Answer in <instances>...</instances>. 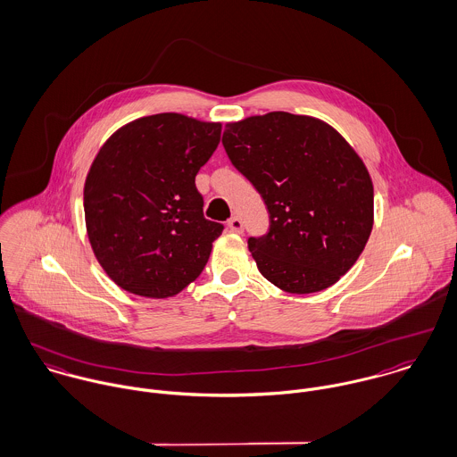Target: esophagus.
<instances>
[{"label":"esophagus","mask_w":457,"mask_h":457,"mask_svg":"<svg viewBox=\"0 0 457 457\" xmlns=\"http://www.w3.org/2000/svg\"><path fill=\"white\" fill-rule=\"evenodd\" d=\"M228 228H229L231 233H242L244 231V222H242L240 217H231L228 220Z\"/></svg>","instance_id":"1"}]
</instances>
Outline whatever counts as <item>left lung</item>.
Masks as SVG:
<instances>
[{"instance_id": "obj_1", "label": "left lung", "mask_w": 457, "mask_h": 457, "mask_svg": "<svg viewBox=\"0 0 457 457\" xmlns=\"http://www.w3.org/2000/svg\"><path fill=\"white\" fill-rule=\"evenodd\" d=\"M222 145L270 213V231L247 242L267 280L307 295L357 263L374 222V188L364 161L332 125L272 111L229 121Z\"/></svg>"}]
</instances>
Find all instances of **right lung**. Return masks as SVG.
<instances>
[{
	"instance_id": "1",
	"label": "right lung",
	"mask_w": 457,
	"mask_h": 457,
	"mask_svg": "<svg viewBox=\"0 0 457 457\" xmlns=\"http://www.w3.org/2000/svg\"><path fill=\"white\" fill-rule=\"evenodd\" d=\"M220 130L219 121L161 112L120 127L95 155L85 180L87 233L121 289L170 298L203 272L222 224L203 217L195 175Z\"/></svg>"
}]
</instances>
